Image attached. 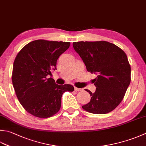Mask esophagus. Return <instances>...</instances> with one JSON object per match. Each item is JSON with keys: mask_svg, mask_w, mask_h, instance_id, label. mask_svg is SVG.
Returning <instances> with one entry per match:
<instances>
[{"mask_svg": "<svg viewBox=\"0 0 146 146\" xmlns=\"http://www.w3.org/2000/svg\"><path fill=\"white\" fill-rule=\"evenodd\" d=\"M75 90L76 91V92H78V91H82L83 89L82 88H77V87H75Z\"/></svg>", "mask_w": 146, "mask_h": 146, "instance_id": "1", "label": "esophagus"}]
</instances>
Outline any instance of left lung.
Listing matches in <instances>:
<instances>
[{
    "instance_id": "obj_1",
    "label": "left lung",
    "mask_w": 146,
    "mask_h": 146,
    "mask_svg": "<svg viewBox=\"0 0 146 146\" xmlns=\"http://www.w3.org/2000/svg\"><path fill=\"white\" fill-rule=\"evenodd\" d=\"M73 46L87 70L98 75L94 80L96 92L85 89L91 99L82 108L98 115L111 112L120 104L131 81V68L126 54L106 41L76 42Z\"/></svg>"
}]
</instances>
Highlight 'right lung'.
I'll return each mask as SVG.
<instances>
[{
  "label": "right lung",
  "mask_w": 146,
  "mask_h": 146,
  "mask_svg": "<svg viewBox=\"0 0 146 146\" xmlns=\"http://www.w3.org/2000/svg\"><path fill=\"white\" fill-rule=\"evenodd\" d=\"M70 42L36 40L19 51L13 64L12 82L17 98L24 109L34 116L51 117L59 111L61 97L73 92L71 85H59L52 78L57 60Z\"/></svg>",
  "instance_id": "obj_1"
}]
</instances>
